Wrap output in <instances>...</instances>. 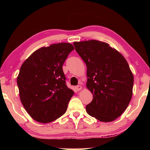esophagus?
<instances>
[{"label": "esophagus", "mask_w": 150, "mask_h": 150, "mask_svg": "<svg viewBox=\"0 0 150 150\" xmlns=\"http://www.w3.org/2000/svg\"><path fill=\"white\" fill-rule=\"evenodd\" d=\"M75 89H76V91H79L82 89V87H81V85H77V86H76V87H75Z\"/></svg>", "instance_id": "esophagus-1"}]
</instances>
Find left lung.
I'll use <instances>...</instances> for the list:
<instances>
[{
	"label": "left lung",
	"instance_id": "1",
	"mask_svg": "<svg viewBox=\"0 0 150 150\" xmlns=\"http://www.w3.org/2000/svg\"><path fill=\"white\" fill-rule=\"evenodd\" d=\"M73 45L87 65V87L93 95L86 111L101 122L116 120L132 96L134 76L128 62L107 43L93 40Z\"/></svg>",
	"mask_w": 150,
	"mask_h": 150
}]
</instances>
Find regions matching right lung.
<instances>
[{
  "mask_svg": "<svg viewBox=\"0 0 150 150\" xmlns=\"http://www.w3.org/2000/svg\"><path fill=\"white\" fill-rule=\"evenodd\" d=\"M74 47L58 43L33 53L17 77L20 100L37 122L49 123L65 113L74 92L66 85L63 65Z\"/></svg>",
  "mask_w": 150,
  "mask_h": 150,
  "instance_id": "add662e5",
  "label": "right lung"
}]
</instances>
